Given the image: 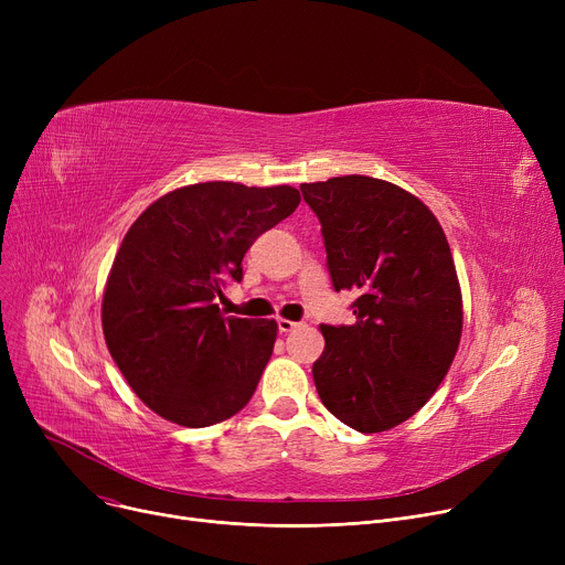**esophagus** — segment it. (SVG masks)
<instances>
[{"instance_id":"esophagus-1","label":"esophagus","mask_w":565,"mask_h":565,"mask_svg":"<svg viewBox=\"0 0 565 565\" xmlns=\"http://www.w3.org/2000/svg\"><path fill=\"white\" fill-rule=\"evenodd\" d=\"M277 328H279V332H290V330L298 328V322L286 320V318H277Z\"/></svg>"}]
</instances>
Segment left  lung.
<instances>
[{"instance_id": "left-lung-1", "label": "left lung", "mask_w": 565, "mask_h": 565, "mask_svg": "<svg viewBox=\"0 0 565 565\" xmlns=\"http://www.w3.org/2000/svg\"><path fill=\"white\" fill-rule=\"evenodd\" d=\"M300 190L320 220L334 290L360 295L354 324H320L318 396L354 430H390L428 403L458 352L462 295L447 235L426 203L380 178Z\"/></svg>"}]
</instances>
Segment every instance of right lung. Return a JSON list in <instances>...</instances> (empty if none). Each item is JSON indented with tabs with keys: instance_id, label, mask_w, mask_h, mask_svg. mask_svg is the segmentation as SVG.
<instances>
[{
	"instance_id": "add662e5",
	"label": "right lung",
	"mask_w": 565,
	"mask_h": 565,
	"mask_svg": "<svg viewBox=\"0 0 565 565\" xmlns=\"http://www.w3.org/2000/svg\"><path fill=\"white\" fill-rule=\"evenodd\" d=\"M300 205L290 185L196 183L151 203L126 233L103 295V334L132 392L162 419L220 424L256 392L275 320L224 316L256 237Z\"/></svg>"
}]
</instances>
